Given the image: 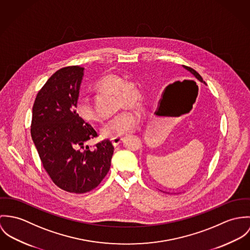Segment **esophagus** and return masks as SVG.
I'll return each mask as SVG.
<instances>
[{"instance_id": "34e87169", "label": "esophagus", "mask_w": 250, "mask_h": 250, "mask_svg": "<svg viewBox=\"0 0 250 250\" xmlns=\"http://www.w3.org/2000/svg\"><path fill=\"white\" fill-rule=\"evenodd\" d=\"M111 141L113 146H119V145L122 143L123 138H122V137H115V138H112Z\"/></svg>"}]
</instances>
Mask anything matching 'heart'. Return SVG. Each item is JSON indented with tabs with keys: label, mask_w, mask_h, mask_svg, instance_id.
Wrapping results in <instances>:
<instances>
[{
	"label": "heart",
	"mask_w": 250,
	"mask_h": 250,
	"mask_svg": "<svg viewBox=\"0 0 250 250\" xmlns=\"http://www.w3.org/2000/svg\"><path fill=\"white\" fill-rule=\"evenodd\" d=\"M95 88L117 95L119 107L136 106L141 102V92L138 86L131 81H125L122 76L109 74L100 79ZM76 112L83 121L93 123L99 121V115L95 110L91 100L81 96L76 102ZM141 122V115L135 110L125 109L109 119L103 126L102 132L106 137H119L133 132Z\"/></svg>",
	"instance_id": "obj_1"
}]
</instances>
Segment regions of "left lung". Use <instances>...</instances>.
I'll use <instances>...</instances> for the list:
<instances>
[{
	"label": "left lung",
	"mask_w": 250,
	"mask_h": 250,
	"mask_svg": "<svg viewBox=\"0 0 250 250\" xmlns=\"http://www.w3.org/2000/svg\"><path fill=\"white\" fill-rule=\"evenodd\" d=\"M183 67H184L186 70H188V71H189V72H190V73H191V74L194 76V78H195L197 81H199V82H200V83H202L206 84L205 83V82L202 80L201 76H200V75H199V74H198V73H197L195 70H194L193 68H191V67H188V66H183Z\"/></svg>",
	"instance_id": "1"
}]
</instances>
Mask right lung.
Returning <instances> with one entry per match:
<instances>
[{
  "instance_id": "1",
  "label": "right lung",
  "mask_w": 250,
  "mask_h": 250,
  "mask_svg": "<svg viewBox=\"0 0 250 250\" xmlns=\"http://www.w3.org/2000/svg\"><path fill=\"white\" fill-rule=\"evenodd\" d=\"M83 71L80 66L56 71L36 96L30 126L45 170L57 187L74 194L99 186L110 168L114 152L109 140L93 147L87 145L98 133L76 112Z\"/></svg>"
}]
</instances>
